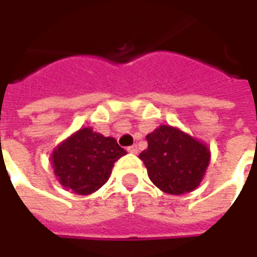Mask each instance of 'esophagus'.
<instances>
[{"label": "esophagus", "mask_w": 257, "mask_h": 257, "mask_svg": "<svg viewBox=\"0 0 257 257\" xmlns=\"http://www.w3.org/2000/svg\"><path fill=\"white\" fill-rule=\"evenodd\" d=\"M127 152L132 154H137L139 153V149H137V146H130V147H127Z\"/></svg>", "instance_id": "obj_1"}]
</instances>
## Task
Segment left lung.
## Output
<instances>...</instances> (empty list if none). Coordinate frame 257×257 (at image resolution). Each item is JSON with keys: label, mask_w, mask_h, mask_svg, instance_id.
<instances>
[{"label": "left lung", "mask_w": 257, "mask_h": 257, "mask_svg": "<svg viewBox=\"0 0 257 257\" xmlns=\"http://www.w3.org/2000/svg\"><path fill=\"white\" fill-rule=\"evenodd\" d=\"M146 139L149 146L139 157L160 190L179 196L200 184L210 162L206 144L172 125H160Z\"/></svg>", "instance_id": "8db88e82"}]
</instances>
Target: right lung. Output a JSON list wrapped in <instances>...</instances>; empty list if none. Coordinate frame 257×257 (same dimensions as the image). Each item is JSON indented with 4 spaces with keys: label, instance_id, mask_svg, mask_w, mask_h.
Instances as JSON below:
<instances>
[{
    "label": "right lung",
    "instance_id": "add662e5",
    "mask_svg": "<svg viewBox=\"0 0 257 257\" xmlns=\"http://www.w3.org/2000/svg\"><path fill=\"white\" fill-rule=\"evenodd\" d=\"M125 154L117 140L85 127L71 134L51 156L60 184L77 194H91L108 180L114 163Z\"/></svg>",
    "mask_w": 257,
    "mask_h": 257
}]
</instances>
